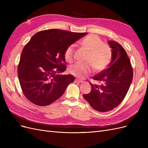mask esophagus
Listing matches in <instances>:
<instances>
[{"instance_id":"1","label":"esophagus","mask_w":148,"mask_h":148,"mask_svg":"<svg viewBox=\"0 0 148 148\" xmlns=\"http://www.w3.org/2000/svg\"><path fill=\"white\" fill-rule=\"evenodd\" d=\"M75 83H83V81H82V80H79L78 79H75Z\"/></svg>"}]
</instances>
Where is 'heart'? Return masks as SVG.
<instances>
[{
    "mask_svg": "<svg viewBox=\"0 0 148 148\" xmlns=\"http://www.w3.org/2000/svg\"><path fill=\"white\" fill-rule=\"evenodd\" d=\"M80 44L89 52L86 59V62L89 63L81 64L77 62L71 65L69 72L75 77L84 79L92 72V66L96 72H100L106 69L110 63L111 49L109 46L104 44L99 36L95 34L89 35L82 40ZM74 51V45H70L66 49L64 57L67 62L73 61Z\"/></svg>",
    "mask_w": 148,
    "mask_h": 148,
    "instance_id": "b5f03b06",
    "label": "heart"
}]
</instances>
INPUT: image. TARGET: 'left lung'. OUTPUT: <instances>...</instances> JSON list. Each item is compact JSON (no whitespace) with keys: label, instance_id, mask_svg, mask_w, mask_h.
<instances>
[{"label":"left lung","instance_id":"left-lung-1","mask_svg":"<svg viewBox=\"0 0 148 148\" xmlns=\"http://www.w3.org/2000/svg\"><path fill=\"white\" fill-rule=\"evenodd\" d=\"M112 49V60L107 69L92 78L101 82L93 84L91 92L83 96L94 109L104 112L117 107L126 96L133 79L132 65L122 46L109 41Z\"/></svg>","mask_w":148,"mask_h":148}]
</instances>
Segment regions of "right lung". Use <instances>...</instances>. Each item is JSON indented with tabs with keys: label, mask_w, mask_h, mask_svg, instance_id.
Wrapping results in <instances>:
<instances>
[{
	"label": "right lung",
	"mask_w": 148,
	"mask_h": 148,
	"mask_svg": "<svg viewBox=\"0 0 148 148\" xmlns=\"http://www.w3.org/2000/svg\"><path fill=\"white\" fill-rule=\"evenodd\" d=\"M86 34L52 29L39 31L31 38L22 51L18 66L21 89L30 102L47 106L63 95L75 80L72 75L59 74L66 70L65 51Z\"/></svg>",
	"instance_id": "1"
}]
</instances>
